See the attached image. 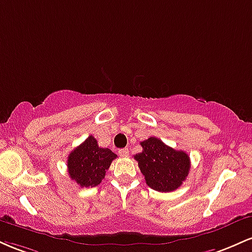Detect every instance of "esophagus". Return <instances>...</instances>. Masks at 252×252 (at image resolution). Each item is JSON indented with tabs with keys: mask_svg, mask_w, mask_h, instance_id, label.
Segmentation results:
<instances>
[{
	"mask_svg": "<svg viewBox=\"0 0 252 252\" xmlns=\"http://www.w3.org/2000/svg\"><path fill=\"white\" fill-rule=\"evenodd\" d=\"M118 154H120V156H122V158H128V156H129V150L126 149V148L120 149V150H118Z\"/></svg>",
	"mask_w": 252,
	"mask_h": 252,
	"instance_id": "34e87169",
	"label": "esophagus"
}]
</instances>
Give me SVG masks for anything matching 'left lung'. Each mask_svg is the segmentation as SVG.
Here are the masks:
<instances>
[{"label":"left lung","instance_id":"left-lung-1","mask_svg":"<svg viewBox=\"0 0 252 252\" xmlns=\"http://www.w3.org/2000/svg\"><path fill=\"white\" fill-rule=\"evenodd\" d=\"M142 153L134 158L138 162L147 185L158 192H172L181 186L189 173V156L175 150L156 137L141 142Z\"/></svg>","mask_w":252,"mask_h":252}]
</instances>
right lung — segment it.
Listing matches in <instances>:
<instances>
[{
    "mask_svg": "<svg viewBox=\"0 0 252 252\" xmlns=\"http://www.w3.org/2000/svg\"><path fill=\"white\" fill-rule=\"evenodd\" d=\"M116 158L110 149L98 147L94 136H89L68 155V175L80 187H94L105 178L106 170Z\"/></svg>",
    "mask_w": 252,
    "mask_h": 252,
    "instance_id": "1",
    "label": "right lung"
}]
</instances>
